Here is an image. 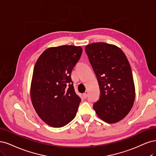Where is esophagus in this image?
I'll return each instance as SVG.
<instances>
[{"mask_svg": "<svg viewBox=\"0 0 156 156\" xmlns=\"http://www.w3.org/2000/svg\"><path fill=\"white\" fill-rule=\"evenodd\" d=\"M83 98H87V94L86 93H83Z\"/></svg>", "mask_w": 156, "mask_h": 156, "instance_id": "1", "label": "esophagus"}]
</instances>
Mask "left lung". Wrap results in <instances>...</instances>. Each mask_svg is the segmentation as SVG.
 I'll return each mask as SVG.
<instances>
[{
    "instance_id": "1",
    "label": "left lung",
    "mask_w": 156,
    "mask_h": 156,
    "mask_svg": "<svg viewBox=\"0 0 156 156\" xmlns=\"http://www.w3.org/2000/svg\"><path fill=\"white\" fill-rule=\"evenodd\" d=\"M85 50L97 76L100 92L93 108L104 122L116 123L128 114L135 100V85L129 63L116 45L93 43L87 44Z\"/></svg>"
}]
</instances>
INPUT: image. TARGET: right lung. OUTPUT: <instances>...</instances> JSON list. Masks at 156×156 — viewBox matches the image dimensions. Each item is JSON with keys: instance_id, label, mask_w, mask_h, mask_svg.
Listing matches in <instances>:
<instances>
[{"instance_id": "obj_1", "label": "right lung", "mask_w": 156, "mask_h": 156, "mask_svg": "<svg viewBox=\"0 0 156 156\" xmlns=\"http://www.w3.org/2000/svg\"><path fill=\"white\" fill-rule=\"evenodd\" d=\"M82 53L80 46L50 47L35 65L32 103L39 117L50 126L63 127L76 116L81 99L75 93L71 74Z\"/></svg>"}]
</instances>
